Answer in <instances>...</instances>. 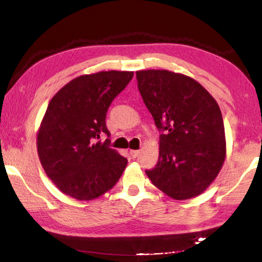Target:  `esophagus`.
<instances>
[{
	"mask_svg": "<svg viewBox=\"0 0 262 262\" xmlns=\"http://www.w3.org/2000/svg\"><path fill=\"white\" fill-rule=\"evenodd\" d=\"M139 152H140L139 150H130V151H129L132 158H136L137 156H139Z\"/></svg>",
	"mask_w": 262,
	"mask_h": 262,
	"instance_id": "1",
	"label": "esophagus"
}]
</instances>
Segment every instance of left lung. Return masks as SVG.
Returning a JSON list of instances; mask_svg holds the SVG:
<instances>
[{"label":"left lung","instance_id":"8db88e82","mask_svg":"<svg viewBox=\"0 0 262 262\" xmlns=\"http://www.w3.org/2000/svg\"><path fill=\"white\" fill-rule=\"evenodd\" d=\"M137 86L159 136L158 162L145 173L174 200L198 196L223 166L227 143L219 104L192 77L168 70L136 72Z\"/></svg>","mask_w":262,"mask_h":262}]
</instances>
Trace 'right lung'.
Returning <instances> with one entry per match:
<instances>
[{
    "instance_id": "add662e5",
    "label": "right lung",
    "mask_w": 262,
    "mask_h": 262,
    "mask_svg": "<svg viewBox=\"0 0 262 262\" xmlns=\"http://www.w3.org/2000/svg\"><path fill=\"white\" fill-rule=\"evenodd\" d=\"M133 72H99L74 78L47 106L37 135L40 163L62 193L79 201L105 194L120 179L127 159L110 148L106 113Z\"/></svg>"
}]
</instances>
